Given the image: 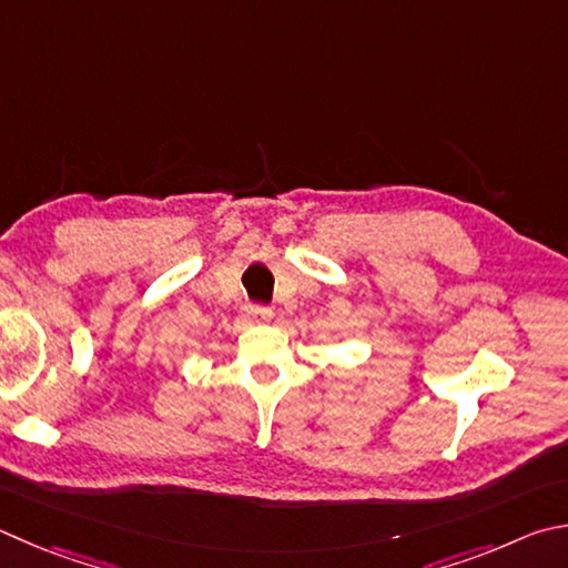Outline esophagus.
<instances>
[{
  "label": "esophagus",
  "mask_w": 568,
  "mask_h": 568,
  "mask_svg": "<svg viewBox=\"0 0 568 568\" xmlns=\"http://www.w3.org/2000/svg\"><path fill=\"white\" fill-rule=\"evenodd\" d=\"M243 313L248 320H253V323H263V320H271L273 317V311L267 305H255V303H248L243 307Z\"/></svg>",
  "instance_id": "esophagus-1"
}]
</instances>
